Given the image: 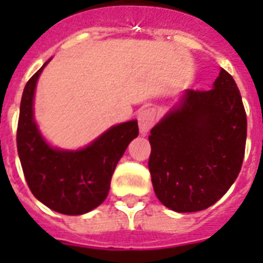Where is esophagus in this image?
Instances as JSON below:
<instances>
[{
	"instance_id": "esophagus-1",
	"label": "esophagus",
	"mask_w": 263,
	"mask_h": 263,
	"mask_svg": "<svg viewBox=\"0 0 263 263\" xmlns=\"http://www.w3.org/2000/svg\"><path fill=\"white\" fill-rule=\"evenodd\" d=\"M138 121H139L140 132L146 134L156 123V111L153 109H142L138 115Z\"/></svg>"
}]
</instances>
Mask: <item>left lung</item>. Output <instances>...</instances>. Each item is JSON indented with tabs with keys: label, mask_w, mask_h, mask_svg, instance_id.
<instances>
[{
	"label": "left lung",
	"mask_w": 263,
	"mask_h": 263,
	"mask_svg": "<svg viewBox=\"0 0 263 263\" xmlns=\"http://www.w3.org/2000/svg\"><path fill=\"white\" fill-rule=\"evenodd\" d=\"M247 116L225 69L212 90H187L181 105L150 131L148 171L161 203L200 212L225 195L240 172Z\"/></svg>",
	"instance_id": "obj_1"
}]
</instances>
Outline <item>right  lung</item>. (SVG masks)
Returning <instances> with one entry per match:
<instances>
[{"mask_svg":"<svg viewBox=\"0 0 263 263\" xmlns=\"http://www.w3.org/2000/svg\"><path fill=\"white\" fill-rule=\"evenodd\" d=\"M31 76L23 91L18 115L17 153L31 192L47 208L67 216L90 212L106 199L111 175L134 138L138 121L111 127L86 148L63 152L42 139L32 117V99L41 72Z\"/></svg>","mask_w":263,"mask_h":263,"instance_id":"1","label":"right lung"}]
</instances>
